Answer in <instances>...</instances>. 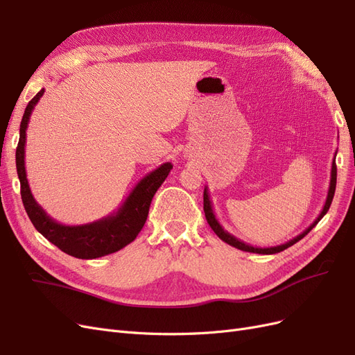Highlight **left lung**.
Returning <instances> with one entry per match:
<instances>
[{"label": "left lung", "mask_w": 355, "mask_h": 355, "mask_svg": "<svg viewBox=\"0 0 355 355\" xmlns=\"http://www.w3.org/2000/svg\"><path fill=\"white\" fill-rule=\"evenodd\" d=\"M336 173H338V171H336V153H335V157H333V161H331L330 185H329V191H327V197H326V202H324V206H323V210L320 211L317 219H315L313 223H311L309 227H308L304 232H300L299 235H296L295 239L288 240V241L284 243V244H278V245H272V247H254V245H250V244H247V243L239 240L237 237H234V235L230 234L227 230H225V228L222 227V225L219 223V220L216 219V214H214V211H213L211 200H210V196H209V189H207V187H204V213H206L207 223L210 225V228L214 231V234H216L222 241L228 243L230 245L235 247V249H240V250H243V252H250V253H259V254H274V253H280V252L286 250L287 247L293 245V244L297 243L299 240H302V239L305 237V235H306L311 230H313L321 219H323V216L327 213V210H329V207H330L333 196H335V189H336Z\"/></svg>", "instance_id": "8db88e82"}]
</instances>
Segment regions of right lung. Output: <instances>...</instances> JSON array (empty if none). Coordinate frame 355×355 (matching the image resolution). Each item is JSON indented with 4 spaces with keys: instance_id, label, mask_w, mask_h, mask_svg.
Listing matches in <instances>:
<instances>
[{
    "instance_id": "obj_1",
    "label": "right lung",
    "mask_w": 355,
    "mask_h": 355,
    "mask_svg": "<svg viewBox=\"0 0 355 355\" xmlns=\"http://www.w3.org/2000/svg\"><path fill=\"white\" fill-rule=\"evenodd\" d=\"M42 94H44V89H41L26 106L22 123H20V136L16 149V168L20 180V196H22L24 206L32 225L51 244L59 247L67 254L78 257V259H96V257L121 250L123 247L130 244L144 228L155 192L168 176L173 164H161L144 179L139 180L121 206L108 216L84 225L59 223L50 218L46 210L35 201L26 179V128L31 114L38 101L42 98Z\"/></svg>"
}]
</instances>
